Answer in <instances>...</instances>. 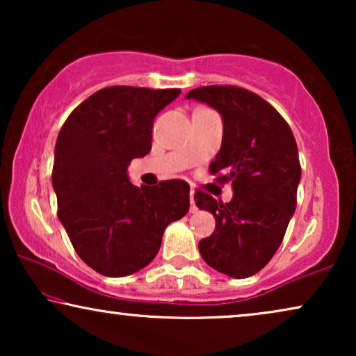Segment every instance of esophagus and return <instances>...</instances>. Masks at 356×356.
<instances>
[{"label":"esophagus","instance_id":"1","mask_svg":"<svg viewBox=\"0 0 356 356\" xmlns=\"http://www.w3.org/2000/svg\"><path fill=\"white\" fill-rule=\"evenodd\" d=\"M189 201H191V207H189V211H191L193 213L197 211V206H196V202H194V191H191L189 193Z\"/></svg>","mask_w":356,"mask_h":356}]
</instances>
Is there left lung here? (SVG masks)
Instances as JSON below:
<instances>
[{
	"label": "left lung",
	"mask_w": 356,
	"mask_h": 356,
	"mask_svg": "<svg viewBox=\"0 0 356 356\" xmlns=\"http://www.w3.org/2000/svg\"><path fill=\"white\" fill-rule=\"evenodd\" d=\"M186 99L222 116V145L211 173L232 181L233 189L225 204L204 193L194 196L196 206L216 218V230L199 241V252L212 269L245 279L272 259L293 217L301 179L298 147L279 111L250 90L207 86L188 92Z\"/></svg>",
	"instance_id": "obj_1"
}]
</instances>
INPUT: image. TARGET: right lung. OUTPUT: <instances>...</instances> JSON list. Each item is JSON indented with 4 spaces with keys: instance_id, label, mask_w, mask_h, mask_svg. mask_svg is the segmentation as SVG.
Segmentation results:
<instances>
[{
    "instance_id": "right-lung-1",
    "label": "right lung",
    "mask_w": 356,
    "mask_h": 356,
    "mask_svg": "<svg viewBox=\"0 0 356 356\" xmlns=\"http://www.w3.org/2000/svg\"><path fill=\"white\" fill-rule=\"evenodd\" d=\"M179 94L106 87L82 102L58 134L51 175L58 218L81 259L102 275L144 269L165 228L189 211L188 183L136 188L128 177L131 160L152 149L155 116Z\"/></svg>"
}]
</instances>
